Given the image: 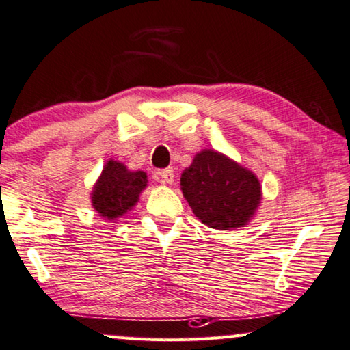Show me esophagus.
Returning <instances> with one entry per match:
<instances>
[{
	"mask_svg": "<svg viewBox=\"0 0 350 350\" xmlns=\"http://www.w3.org/2000/svg\"><path fill=\"white\" fill-rule=\"evenodd\" d=\"M159 176H160V179H162L163 184L171 185V184H173V182H174V170H173V168L160 170V171H159Z\"/></svg>",
	"mask_w": 350,
	"mask_h": 350,
	"instance_id": "esophagus-1",
	"label": "esophagus"
}]
</instances>
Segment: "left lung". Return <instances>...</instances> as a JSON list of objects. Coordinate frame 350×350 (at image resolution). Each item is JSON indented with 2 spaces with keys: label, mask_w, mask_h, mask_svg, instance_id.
Wrapping results in <instances>:
<instances>
[{
  "label": "left lung",
  "mask_w": 350,
  "mask_h": 350,
  "mask_svg": "<svg viewBox=\"0 0 350 350\" xmlns=\"http://www.w3.org/2000/svg\"><path fill=\"white\" fill-rule=\"evenodd\" d=\"M180 185L193 213L219 230L245 226L262 199L257 177L212 149L196 155L182 173Z\"/></svg>",
  "instance_id": "8db88e82"
}]
</instances>
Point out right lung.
Masks as SVG:
<instances>
[{"mask_svg":"<svg viewBox=\"0 0 350 350\" xmlns=\"http://www.w3.org/2000/svg\"><path fill=\"white\" fill-rule=\"evenodd\" d=\"M146 184V173L129 171L123 163L110 160L93 188L92 204L104 218H120L134 207Z\"/></svg>","mask_w":350,"mask_h":350,"instance_id":"add662e5","label":"right lung"}]
</instances>
